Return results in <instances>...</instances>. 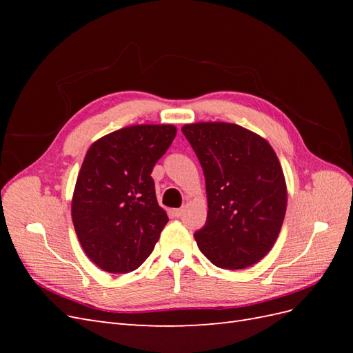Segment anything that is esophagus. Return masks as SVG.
I'll return each instance as SVG.
<instances>
[{
	"mask_svg": "<svg viewBox=\"0 0 353 353\" xmlns=\"http://www.w3.org/2000/svg\"><path fill=\"white\" fill-rule=\"evenodd\" d=\"M183 213H184V208H179V209H174V210H172V215H174L175 218L183 216Z\"/></svg>",
	"mask_w": 353,
	"mask_h": 353,
	"instance_id": "34e87169",
	"label": "esophagus"
}]
</instances>
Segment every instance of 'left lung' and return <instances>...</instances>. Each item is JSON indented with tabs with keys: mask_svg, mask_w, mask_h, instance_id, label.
I'll return each mask as SVG.
<instances>
[{
	"mask_svg": "<svg viewBox=\"0 0 353 353\" xmlns=\"http://www.w3.org/2000/svg\"><path fill=\"white\" fill-rule=\"evenodd\" d=\"M183 134L206 179L208 218L200 252L223 270L259 262L279 237L287 206L283 169L262 137L236 123L200 122Z\"/></svg>",
	"mask_w": 353,
	"mask_h": 353,
	"instance_id": "left-lung-1",
	"label": "left lung"
}]
</instances>
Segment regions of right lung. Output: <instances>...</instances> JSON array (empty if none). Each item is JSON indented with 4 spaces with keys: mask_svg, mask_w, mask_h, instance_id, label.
Masks as SVG:
<instances>
[{
    "mask_svg": "<svg viewBox=\"0 0 353 353\" xmlns=\"http://www.w3.org/2000/svg\"><path fill=\"white\" fill-rule=\"evenodd\" d=\"M174 125L122 128L95 141L77 179L72 219L83 252L112 274L137 270L168 223L153 168L172 144Z\"/></svg>",
    "mask_w": 353,
    "mask_h": 353,
    "instance_id": "right-lung-1",
    "label": "right lung"
}]
</instances>
